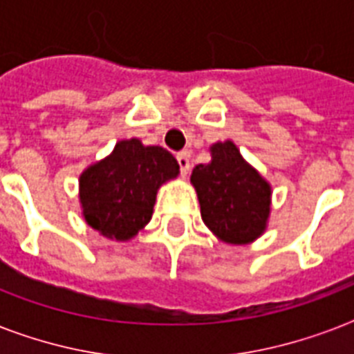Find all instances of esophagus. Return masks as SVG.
I'll use <instances>...</instances> for the list:
<instances>
[{"instance_id":"34e87169","label":"esophagus","mask_w":354,"mask_h":354,"mask_svg":"<svg viewBox=\"0 0 354 354\" xmlns=\"http://www.w3.org/2000/svg\"><path fill=\"white\" fill-rule=\"evenodd\" d=\"M178 165H180V172H182V176H187L189 171H191V160H189V152H180L176 156Z\"/></svg>"}]
</instances>
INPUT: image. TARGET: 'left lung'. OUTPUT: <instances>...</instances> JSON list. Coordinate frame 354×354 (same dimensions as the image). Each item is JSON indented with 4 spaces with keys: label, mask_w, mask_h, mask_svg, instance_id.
Wrapping results in <instances>:
<instances>
[{
    "label": "left lung",
    "mask_w": 354,
    "mask_h": 354,
    "mask_svg": "<svg viewBox=\"0 0 354 354\" xmlns=\"http://www.w3.org/2000/svg\"><path fill=\"white\" fill-rule=\"evenodd\" d=\"M209 150V163H200L191 174L202 221L227 244L253 242L268 224L272 187L233 141L211 145Z\"/></svg>",
    "instance_id": "1"
}]
</instances>
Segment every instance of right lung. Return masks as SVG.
<instances>
[{"mask_svg":"<svg viewBox=\"0 0 354 354\" xmlns=\"http://www.w3.org/2000/svg\"><path fill=\"white\" fill-rule=\"evenodd\" d=\"M178 172L176 158L163 147L122 139L112 154L80 174L84 221L106 239H132L152 218L158 189Z\"/></svg>","mask_w":354,"mask_h":354,"instance_id":"add662e5","label":"right lung"}]
</instances>
